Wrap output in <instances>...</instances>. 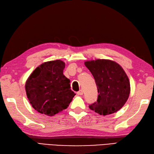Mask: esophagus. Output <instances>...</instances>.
<instances>
[{"label":"esophagus","instance_id":"34e87169","mask_svg":"<svg viewBox=\"0 0 154 154\" xmlns=\"http://www.w3.org/2000/svg\"><path fill=\"white\" fill-rule=\"evenodd\" d=\"M83 93H84V92H83V91H82V90H80L79 91L77 92V94L78 95H83Z\"/></svg>","mask_w":154,"mask_h":154}]
</instances>
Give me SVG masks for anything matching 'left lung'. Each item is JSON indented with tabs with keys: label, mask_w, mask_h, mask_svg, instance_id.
<instances>
[{
	"label": "left lung",
	"mask_w": 154,
	"mask_h": 154,
	"mask_svg": "<svg viewBox=\"0 0 154 154\" xmlns=\"http://www.w3.org/2000/svg\"><path fill=\"white\" fill-rule=\"evenodd\" d=\"M94 77L98 89V98L89 108L100 115L116 112L129 98L130 82L122 67L108 59H96L85 62Z\"/></svg>",
	"instance_id": "obj_1"
}]
</instances>
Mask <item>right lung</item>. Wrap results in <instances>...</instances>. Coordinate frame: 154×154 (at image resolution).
<instances>
[{
    "label": "right lung",
    "mask_w": 154,
    "mask_h": 154,
    "mask_svg": "<svg viewBox=\"0 0 154 154\" xmlns=\"http://www.w3.org/2000/svg\"><path fill=\"white\" fill-rule=\"evenodd\" d=\"M65 63L61 60L45 62L26 81L27 98L35 110L49 116L65 110L76 95L70 80L63 74Z\"/></svg>",
    "instance_id": "obj_1"
}]
</instances>
